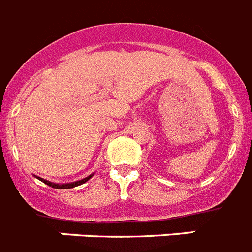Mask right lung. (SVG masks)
<instances>
[{"mask_svg":"<svg viewBox=\"0 0 252 252\" xmlns=\"http://www.w3.org/2000/svg\"><path fill=\"white\" fill-rule=\"evenodd\" d=\"M92 176H94V174L89 175V176L85 177V179H82V180H78V181H75V182H67V184H55V182H51V181H48V180L42 179V177H38V176H34V177L40 180V181H42L43 184H46V185H48V186H51V188L62 189V190H63V189H72V188H76V186H78V185L85 184V182L89 181V180L91 179Z\"/></svg>","mask_w":252,"mask_h":252,"instance_id":"obj_1","label":"right lung"}]
</instances>
